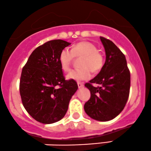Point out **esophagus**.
I'll use <instances>...</instances> for the list:
<instances>
[{"label": "esophagus", "mask_w": 151, "mask_h": 151, "mask_svg": "<svg viewBox=\"0 0 151 151\" xmlns=\"http://www.w3.org/2000/svg\"><path fill=\"white\" fill-rule=\"evenodd\" d=\"M77 85H78V87L79 89L82 88V87H84V84L83 83H82V82H77Z\"/></svg>", "instance_id": "obj_1"}]
</instances>
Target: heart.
<instances>
[{"mask_svg":"<svg viewBox=\"0 0 151 151\" xmlns=\"http://www.w3.org/2000/svg\"><path fill=\"white\" fill-rule=\"evenodd\" d=\"M83 57L81 66L83 67L75 69L67 74V78L75 81L89 79L92 76V71L97 72L104 65V57L97 47L89 41L77 43L72 47V50L65 48L59 54V63L64 71L70 69L74 57Z\"/></svg>","mask_w":151,"mask_h":151,"instance_id":"heart-1","label":"heart"}]
</instances>
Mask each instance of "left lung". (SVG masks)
Instances as JSON below:
<instances>
[{
    "label": "left lung",
    "mask_w": 151,
    "mask_h": 151,
    "mask_svg": "<svg viewBox=\"0 0 151 151\" xmlns=\"http://www.w3.org/2000/svg\"><path fill=\"white\" fill-rule=\"evenodd\" d=\"M106 60L100 73L84 84L90 91V99L84 109L91 118L105 122L117 117L125 107L129 97L130 74L125 55L112 41L100 36ZM92 83H97L94 87Z\"/></svg>",
    "instance_id": "left-lung-1"
}]
</instances>
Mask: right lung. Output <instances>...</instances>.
Here are the masks:
<instances>
[{"instance_id":"add662e5","label":"right lung","mask_w":151,"mask_h":151,"mask_svg":"<svg viewBox=\"0 0 151 151\" xmlns=\"http://www.w3.org/2000/svg\"><path fill=\"white\" fill-rule=\"evenodd\" d=\"M70 44L61 39L47 41L31 53L22 69L19 89L23 105L41 123L62 120L78 89L74 80H65L59 63L61 51Z\"/></svg>"}]
</instances>
